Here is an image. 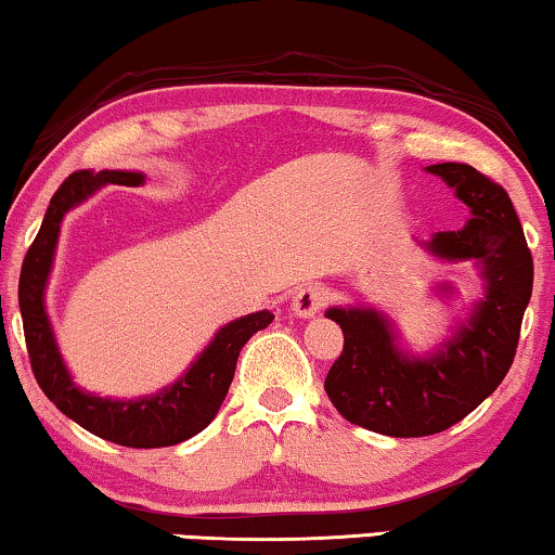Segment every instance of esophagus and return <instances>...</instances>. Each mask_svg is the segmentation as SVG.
Returning <instances> with one entry per match:
<instances>
[{"mask_svg":"<svg viewBox=\"0 0 555 555\" xmlns=\"http://www.w3.org/2000/svg\"><path fill=\"white\" fill-rule=\"evenodd\" d=\"M326 304H330V288L322 286V284H307L294 294L292 311L296 317L307 319V317L319 314V311H322Z\"/></svg>","mask_w":555,"mask_h":555,"instance_id":"1","label":"esophagus"}]
</instances>
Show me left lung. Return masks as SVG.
<instances>
[{
	"instance_id": "8db88e82",
	"label": "left lung",
	"mask_w": 555,
	"mask_h": 555,
	"mask_svg": "<svg viewBox=\"0 0 555 555\" xmlns=\"http://www.w3.org/2000/svg\"><path fill=\"white\" fill-rule=\"evenodd\" d=\"M457 191L473 218L440 231L430 248L442 259L482 263L486 299L470 322L430 359L397 352L385 319L372 309H330L345 334L324 389L352 425L389 437H425L452 427L493 395L508 374L533 292V256L508 191L465 163L427 168Z\"/></svg>"
}]
</instances>
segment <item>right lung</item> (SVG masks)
I'll return each mask as SVG.
<instances>
[{"label": "right lung", "instance_id": "right-lung-1", "mask_svg": "<svg viewBox=\"0 0 555 555\" xmlns=\"http://www.w3.org/2000/svg\"><path fill=\"white\" fill-rule=\"evenodd\" d=\"M103 183L138 185L143 183V176L125 173V170H103L98 176H92L90 170L69 173L54 191L40 231H37L33 246L27 248L25 261H22L20 311L29 364H33V374L47 400L54 402V408L65 412L69 420H75L88 433L118 442L122 448H168V444L189 440L210 425L231 387L238 352L256 332L271 324L274 314L256 311V314L223 326L189 374L151 400L113 402L80 392L60 359L44 314L42 294L52 267L62 216Z\"/></svg>", "mask_w": 555, "mask_h": 555}]
</instances>
